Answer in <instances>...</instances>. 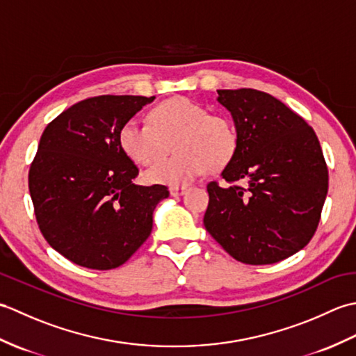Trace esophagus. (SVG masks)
<instances>
[{"label":"esophagus","mask_w":356,"mask_h":356,"mask_svg":"<svg viewBox=\"0 0 356 356\" xmlns=\"http://www.w3.org/2000/svg\"><path fill=\"white\" fill-rule=\"evenodd\" d=\"M186 190H188V186H185V185H182V186L172 185V186H170V194L172 195V197H179V195H184L186 193Z\"/></svg>","instance_id":"34e87169"}]
</instances>
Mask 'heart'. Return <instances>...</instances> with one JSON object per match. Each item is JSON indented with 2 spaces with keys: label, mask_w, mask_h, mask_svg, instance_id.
<instances>
[{
  "label": "heart",
  "mask_w": 356,
  "mask_h": 356,
  "mask_svg": "<svg viewBox=\"0 0 356 356\" xmlns=\"http://www.w3.org/2000/svg\"><path fill=\"white\" fill-rule=\"evenodd\" d=\"M175 142L178 153L163 161V156ZM120 149L133 162L149 165L148 182L162 185H186L207 170L218 172L236 157L240 138L234 120L223 113H209L188 97H171L149 111V124L131 118L118 133Z\"/></svg>",
  "instance_id": "obj_1"
}]
</instances>
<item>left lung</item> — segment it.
I'll return each instance as SVG.
<instances>
[{
  "label": "left lung",
  "instance_id": "obj_1",
  "mask_svg": "<svg viewBox=\"0 0 356 356\" xmlns=\"http://www.w3.org/2000/svg\"><path fill=\"white\" fill-rule=\"evenodd\" d=\"M231 113L240 145L208 184L207 231L246 264H272L303 249L316 231L329 174L321 145L306 120L254 88L217 90Z\"/></svg>",
  "mask_w": 356,
  "mask_h": 356
}]
</instances>
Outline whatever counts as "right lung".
Here are the masks:
<instances>
[{"label":"right lung","instance_id":"obj_1","mask_svg":"<svg viewBox=\"0 0 356 356\" xmlns=\"http://www.w3.org/2000/svg\"><path fill=\"white\" fill-rule=\"evenodd\" d=\"M154 96H95L45 127L30 165L29 191L47 243L67 260L107 270L124 264L153 229L163 185L140 186L118 133Z\"/></svg>","mask_w":356,"mask_h":356}]
</instances>
